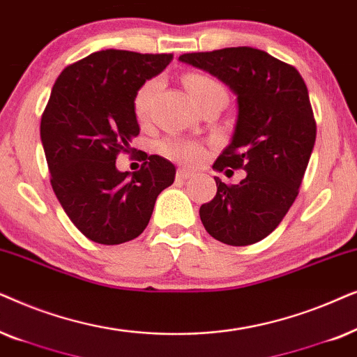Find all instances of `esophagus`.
Wrapping results in <instances>:
<instances>
[{
	"label": "esophagus",
	"instance_id": "1",
	"mask_svg": "<svg viewBox=\"0 0 357 357\" xmlns=\"http://www.w3.org/2000/svg\"><path fill=\"white\" fill-rule=\"evenodd\" d=\"M176 176H178V179H189V178H192L194 173H192V171L186 169V168H179L178 173H176Z\"/></svg>",
	"mask_w": 357,
	"mask_h": 357
}]
</instances>
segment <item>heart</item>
Segmentation results:
<instances>
[{
	"mask_svg": "<svg viewBox=\"0 0 357 357\" xmlns=\"http://www.w3.org/2000/svg\"><path fill=\"white\" fill-rule=\"evenodd\" d=\"M184 83H186V88L192 94V98L196 99V102L213 91H223L215 79L202 73H189ZM156 89H158V79H150V82L142 84L137 91L134 98V112L139 121H145L149 117ZM160 151L166 158L188 165L197 163L206 155V149L202 144L191 139H184V137H168L160 144Z\"/></svg>",
	"mask_w": 357,
	"mask_h": 357,
	"instance_id": "obj_1",
	"label": "heart"
}]
</instances>
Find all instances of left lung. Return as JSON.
Here are the masks:
<instances>
[{"instance_id":"8db88e82","label":"left lung","mask_w":357,"mask_h":357,"mask_svg":"<svg viewBox=\"0 0 357 357\" xmlns=\"http://www.w3.org/2000/svg\"><path fill=\"white\" fill-rule=\"evenodd\" d=\"M179 60L217 76L236 94L234 137L213 168L245 169L246 178L238 184L215 178V197L199 215L222 243L253 245L282 222L305 174L317 137L307 84L296 66L253 47L183 54Z\"/></svg>"}]
</instances>
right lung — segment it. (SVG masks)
<instances>
[{
	"label": "right lung",
	"instance_id": "add662e5",
	"mask_svg": "<svg viewBox=\"0 0 357 357\" xmlns=\"http://www.w3.org/2000/svg\"><path fill=\"white\" fill-rule=\"evenodd\" d=\"M171 54L101 50L61 71L40 121L50 184L66 215L101 245H121L149 225L158 194L174 181V165L146 155L135 173L116 168L140 127L134 98L161 73Z\"/></svg>",
	"mask_w": 357,
	"mask_h": 357
}]
</instances>
